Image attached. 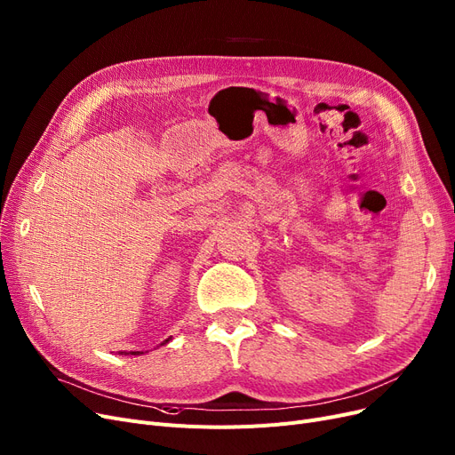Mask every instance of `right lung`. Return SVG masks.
<instances>
[{
	"mask_svg": "<svg viewBox=\"0 0 455 455\" xmlns=\"http://www.w3.org/2000/svg\"><path fill=\"white\" fill-rule=\"evenodd\" d=\"M165 342H169V339H167V340H165ZM132 353H133V355H135V351H132ZM137 353H140V351H137Z\"/></svg>",
	"mask_w": 455,
	"mask_h": 455,
	"instance_id": "obj_1",
	"label": "right lung"
}]
</instances>
